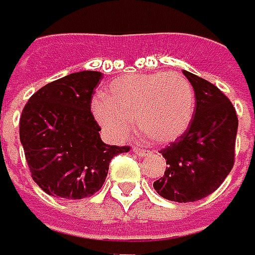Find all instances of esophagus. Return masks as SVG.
Wrapping results in <instances>:
<instances>
[{
	"mask_svg": "<svg viewBox=\"0 0 255 255\" xmlns=\"http://www.w3.org/2000/svg\"><path fill=\"white\" fill-rule=\"evenodd\" d=\"M133 152H135L137 156H140V158H145V156H148V155H149V151L142 149V148H139V146H135V148H133Z\"/></svg>",
	"mask_w": 255,
	"mask_h": 255,
	"instance_id": "34e87169",
	"label": "esophagus"
}]
</instances>
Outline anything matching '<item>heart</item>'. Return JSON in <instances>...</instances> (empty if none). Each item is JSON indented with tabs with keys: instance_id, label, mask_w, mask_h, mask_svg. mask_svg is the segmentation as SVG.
<instances>
[{
	"instance_id": "b5f03b06",
	"label": "heart",
	"mask_w": 255,
	"mask_h": 255,
	"mask_svg": "<svg viewBox=\"0 0 255 255\" xmlns=\"http://www.w3.org/2000/svg\"><path fill=\"white\" fill-rule=\"evenodd\" d=\"M194 91L180 74H135L110 82L93 113L112 136L123 137L136 122L137 130L152 143H170L190 125Z\"/></svg>"
}]
</instances>
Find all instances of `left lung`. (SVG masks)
Wrapping results in <instances>:
<instances>
[{
  "label": "left lung",
  "instance_id": "8db88e82",
  "mask_svg": "<svg viewBox=\"0 0 255 255\" xmlns=\"http://www.w3.org/2000/svg\"><path fill=\"white\" fill-rule=\"evenodd\" d=\"M196 96L187 130L161 151L168 167L154 183L156 193L171 202L200 200L216 190L234 167L238 118L227 96L189 71H183Z\"/></svg>",
  "mask_w": 255,
  "mask_h": 255
}]
</instances>
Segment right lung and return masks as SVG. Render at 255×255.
<instances>
[{
	"label": "right lung",
	"mask_w": 255,
	"mask_h": 255,
	"mask_svg": "<svg viewBox=\"0 0 255 255\" xmlns=\"http://www.w3.org/2000/svg\"><path fill=\"white\" fill-rule=\"evenodd\" d=\"M103 74L80 71L36 91L20 118V142L31 177L42 190L77 200L100 190L113 156L129 146L106 145L91 113Z\"/></svg>",
	"instance_id": "obj_1"
}]
</instances>
